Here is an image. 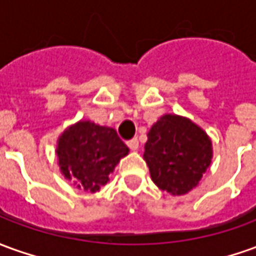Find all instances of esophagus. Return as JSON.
Returning a JSON list of instances; mask_svg holds the SVG:
<instances>
[{
  "label": "esophagus",
  "mask_w": 256,
  "mask_h": 256,
  "mask_svg": "<svg viewBox=\"0 0 256 256\" xmlns=\"http://www.w3.org/2000/svg\"><path fill=\"white\" fill-rule=\"evenodd\" d=\"M128 146L132 151H137L138 150V140L137 138H132V140L128 141Z\"/></svg>",
  "instance_id": "obj_1"
}]
</instances>
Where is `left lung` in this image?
Here are the masks:
<instances>
[{
  "mask_svg": "<svg viewBox=\"0 0 256 256\" xmlns=\"http://www.w3.org/2000/svg\"><path fill=\"white\" fill-rule=\"evenodd\" d=\"M144 159L160 190L183 196L196 187L212 159V142L186 118L165 115L148 132Z\"/></svg>",
  "mask_w": 256,
  "mask_h": 256,
  "instance_id": "8db88e82",
  "label": "left lung"
}]
</instances>
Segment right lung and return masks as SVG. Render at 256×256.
<instances>
[{"instance_id": "right-lung-1", "label": "right lung", "mask_w": 256, "mask_h": 256, "mask_svg": "<svg viewBox=\"0 0 256 256\" xmlns=\"http://www.w3.org/2000/svg\"><path fill=\"white\" fill-rule=\"evenodd\" d=\"M60 168L66 178H72L78 188L96 192L108 183L120 158L128 154V146L115 128L96 123L78 122L58 140Z\"/></svg>"}]
</instances>
